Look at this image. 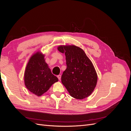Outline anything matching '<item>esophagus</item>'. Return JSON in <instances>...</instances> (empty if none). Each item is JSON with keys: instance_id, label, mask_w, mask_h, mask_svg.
Segmentation results:
<instances>
[{"instance_id": "esophagus-1", "label": "esophagus", "mask_w": 131, "mask_h": 131, "mask_svg": "<svg viewBox=\"0 0 131 131\" xmlns=\"http://www.w3.org/2000/svg\"><path fill=\"white\" fill-rule=\"evenodd\" d=\"M57 78L59 79V80H61V75H57Z\"/></svg>"}]
</instances>
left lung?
Returning a JSON list of instances; mask_svg holds the SVG:
<instances>
[{"label": "left lung", "instance_id": "obj_1", "mask_svg": "<svg viewBox=\"0 0 131 131\" xmlns=\"http://www.w3.org/2000/svg\"><path fill=\"white\" fill-rule=\"evenodd\" d=\"M58 50L66 56L67 69L61 81L70 96L78 100L90 96L97 82L92 62L82 49L75 45L59 46Z\"/></svg>", "mask_w": 131, "mask_h": 131}]
</instances>
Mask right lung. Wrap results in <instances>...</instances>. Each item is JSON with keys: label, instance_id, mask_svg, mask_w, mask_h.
Masks as SVG:
<instances>
[{"label": "right lung", "instance_id": "obj_1", "mask_svg": "<svg viewBox=\"0 0 131 131\" xmlns=\"http://www.w3.org/2000/svg\"><path fill=\"white\" fill-rule=\"evenodd\" d=\"M44 54L34 53L28 62L24 75L25 84L30 92L40 96L47 92L58 78L51 73L45 62Z\"/></svg>", "mask_w": 131, "mask_h": 131}]
</instances>
